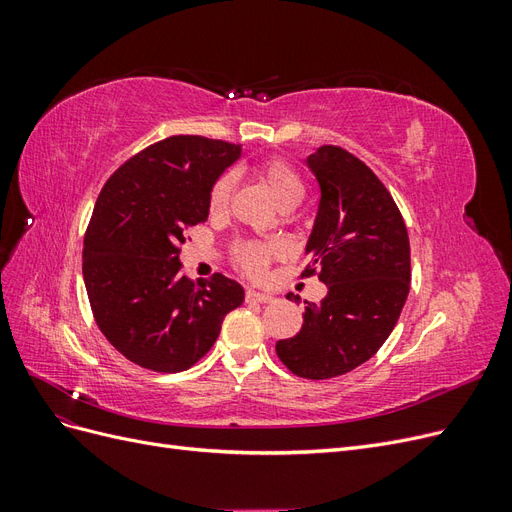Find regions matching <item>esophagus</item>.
Instances as JSON below:
<instances>
[{
    "label": "esophagus",
    "mask_w": 512,
    "mask_h": 512,
    "mask_svg": "<svg viewBox=\"0 0 512 512\" xmlns=\"http://www.w3.org/2000/svg\"><path fill=\"white\" fill-rule=\"evenodd\" d=\"M245 301L247 303H271L273 297L265 292H256V290H247L245 292Z\"/></svg>",
    "instance_id": "obj_1"
}]
</instances>
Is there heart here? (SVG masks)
I'll list each match as a JSON object with an SVG mask.
<instances>
[{
  "instance_id": "heart-1",
  "label": "heart",
  "mask_w": 512,
  "mask_h": 512,
  "mask_svg": "<svg viewBox=\"0 0 512 512\" xmlns=\"http://www.w3.org/2000/svg\"><path fill=\"white\" fill-rule=\"evenodd\" d=\"M256 175L267 188V192L273 196L275 203L280 205V209H292L294 205H299V200L305 194L301 175L284 160H267L265 164L258 166ZM232 190H235V175L232 173H222L213 181L207 198V207L211 215H224L228 211ZM280 254L282 247L275 243H241L237 247L235 258L243 273L258 277L267 271L271 258Z\"/></svg>"
}]
</instances>
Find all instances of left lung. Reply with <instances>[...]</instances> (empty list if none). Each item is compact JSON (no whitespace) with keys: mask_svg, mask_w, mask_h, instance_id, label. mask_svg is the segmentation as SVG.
I'll use <instances>...</instances> for the list:
<instances>
[{"mask_svg":"<svg viewBox=\"0 0 512 512\" xmlns=\"http://www.w3.org/2000/svg\"><path fill=\"white\" fill-rule=\"evenodd\" d=\"M320 205L301 275L329 292L307 303L301 331L275 352L294 376L327 380L374 356L391 335L410 292V241L393 196L367 164L322 145L307 158Z\"/></svg>","mask_w":512,"mask_h":512,"instance_id":"obj_1","label":"left lung"}]
</instances>
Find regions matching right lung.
I'll list each match as a JSON object with an SVG mask.
<instances>
[{
    "mask_svg": "<svg viewBox=\"0 0 512 512\" xmlns=\"http://www.w3.org/2000/svg\"><path fill=\"white\" fill-rule=\"evenodd\" d=\"M241 145L168 136L123 162L96 200L83 241V277L100 331L128 361L160 374L190 369L211 350L241 284L181 273L188 228L209 218L213 181Z\"/></svg>",
    "mask_w": 512,
    "mask_h": 512,
    "instance_id": "1",
    "label": "right lung"
}]
</instances>
